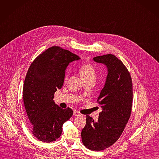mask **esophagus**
<instances>
[{
    "instance_id": "1",
    "label": "esophagus",
    "mask_w": 159,
    "mask_h": 159,
    "mask_svg": "<svg viewBox=\"0 0 159 159\" xmlns=\"http://www.w3.org/2000/svg\"><path fill=\"white\" fill-rule=\"evenodd\" d=\"M73 115L75 116H82V114H81L79 112H78L77 111H75L73 112Z\"/></svg>"
}]
</instances>
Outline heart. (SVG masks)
I'll list each match as a JSON object with an SVG mask.
<instances>
[{
	"label": "heart",
	"instance_id": "b5f03b06",
	"mask_svg": "<svg viewBox=\"0 0 159 159\" xmlns=\"http://www.w3.org/2000/svg\"><path fill=\"white\" fill-rule=\"evenodd\" d=\"M79 71L84 80L95 79V78H96V71H95L93 66L89 63H85V64L82 65L79 69ZM68 79V73H66L65 77V81L66 82Z\"/></svg>",
	"mask_w": 159,
	"mask_h": 159
}]
</instances>
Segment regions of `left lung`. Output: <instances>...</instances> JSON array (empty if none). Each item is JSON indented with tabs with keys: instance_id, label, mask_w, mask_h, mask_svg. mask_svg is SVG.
<instances>
[{
	"instance_id": "obj_1",
	"label": "left lung",
	"mask_w": 159,
	"mask_h": 159,
	"mask_svg": "<svg viewBox=\"0 0 159 159\" xmlns=\"http://www.w3.org/2000/svg\"><path fill=\"white\" fill-rule=\"evenodd\" d=\"M105 65L107 75L97 100L102 112L97 121L86 116V125L81 132L87 148L101 151L117 141L130 118L133 98L132 82L123 63L112 54L93 58Z\"/></svg>"
}]
</instances>
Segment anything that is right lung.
I'll return each instance as SVG.
<instances>
[{
    "instance_id": "right-lung-1",
    "label": "right lung",
    "mask_w": 159,
    "mask_h": 159,
    "mask_svg": "<svg viewBox=\"0 0 159 159\" xmlns=\"http://www.w3.org/2000/svg\"><path fill=\"white\" fill-rule=\"evenodd\" d=\"M80 59L69 50L52 47L31 63L24 81L23 98L32 133L39 141H56L62 134V125L72 116L70 108L61 109L53 98L63 85L67 66Z\"/></svg>"
}]
</instances>
